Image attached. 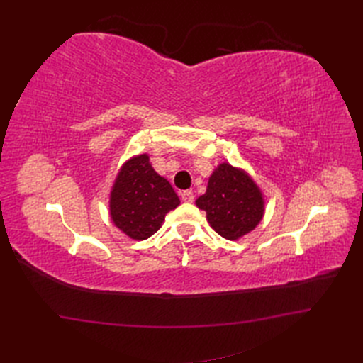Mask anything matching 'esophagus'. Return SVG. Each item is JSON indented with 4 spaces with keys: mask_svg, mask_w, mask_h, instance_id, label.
<instances>
[{
    "mask_svg": "<svg viewBox=\"0 0 363 363\" xmlns=\"http://www.w3.org/2000/svg\"><path fill=\"white\" fill-rule=\"evenodd\" d=\"M180 195H182V200L184 203H192L194 201V194L191 191H183Z\"/></svg>",
    "mask_w": 363,
    "mask_h": 363,
    "instance_id": "1",
    "label": "esophagus"
}]
</instances>
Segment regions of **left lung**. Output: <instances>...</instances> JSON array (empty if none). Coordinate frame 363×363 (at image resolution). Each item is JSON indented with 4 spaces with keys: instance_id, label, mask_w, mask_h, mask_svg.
Instances as JSON below:
<instances>
[{
    "instance_id": "obj_1",
    "label": "left lung",
    "mask_w": 363,
    "mask_h": 363,
    "mask_svg": "<svg viewBox=\"0 0 363 363\" xmlns=\"http://www.w3.org/2000/svg\"><path fill=\"white\" fill-rule=\"evenodd\" d=\"M218 235L235 240L250 233L263 216L262 192L248 175L223 163L211 175L207 191L195 201Z\"/></svg>"
}]
</instances>
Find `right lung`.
<instances>
[{
	"label": "right lung",
	"mask_w": 363,
	"mask_h": 363,
	"mask_svg": "<svg viewBox=\"0 0 363 363\" xmlns=\"http://www.w3.org/2000/svg\"><path fill=\"white\" fill-rule=\"evenodd\" d=\"M179 204L169 182L152 169L147 155H140L130 159L118 174L111 195V216L127 236L144 240L157 232L164 215Z\"/></svg>",
	"instance_id": "1"
}]
</instances>
